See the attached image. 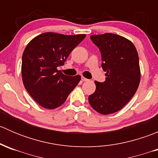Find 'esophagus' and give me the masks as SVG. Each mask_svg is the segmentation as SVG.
I'll use <instances>...</instances> for the list:
<instances>
[{
	"label": "esophagus",
	"instance_id": "obj_1",
	"mask_svg": "<svg viewBox=\"0 0 158 158\" xmlns=\"http://www.w3.org/2000/svg\"><path fill=\"white\" fill-rule=\"evenodd\" d=\"M81 79H82V82H86V81H88V79H87L86 78L84 77V76H82V78H81Z\"/></svg>",
	"mask_w": 158,
	"mask_h": 158
}]
</instances>
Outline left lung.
Masks as SVG:
<instances>
[{"label": "left lung", "mask_w": 158, "mask_h": 158, "mask_svg": "<svg viewBox=\"0 0 158 158\" xmlns=\"http://www.w3.org/2000/svg\"><path fill=\"white\" fill-rule=\"evenodd\" d=\"M92 42L100 49L106 81L98 82L89 96L92 109L102 114L121 110L136 92L141 79L138 54L131 40L114 33L92 35Z\"/></svg>", "instance_id": "8db88e82"}]
</instances>
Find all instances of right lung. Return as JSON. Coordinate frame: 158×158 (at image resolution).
<instances>
[{
    "label": "right lung",
    "instance_id": "1",
    "mask_svg": "<svg viewBox=\"0 0 158 158\" xmlns=\"http://www.w3.org/2000/svg\"><path fill=\"white\" fill-rule=\"evenodd\" d=\"M85 36L47 32L27 45L22 57V79L25 89L40 106L47 109L60 107L81 80L79 75L66 76L57 67L64 65Z\"/></svg>",
    "mask_w": 158,
    "mask_h": 158
}]
</instances>
